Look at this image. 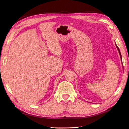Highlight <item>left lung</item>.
<instances>
[{
	"label": "left lung",
	"mask_w": 129,
	"mask_h": 129,
	"mask_svg": "<svg viewBox=\"0 0 129 129\" xmlns=\"http://www.w3.org/2000/svg\"><path fill=\"white\" fill-rule=\"evenodd\" d=\"M116 47H117V49H118V51H119V54H120V57H121V59L122 60V57H121V53H120V50H119V49L118 48V46L117 45V44H116Z\"/></svg>",
	"instance_id": "obj_1"
}]
</instances>
